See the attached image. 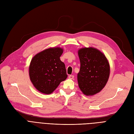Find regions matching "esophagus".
Wrapping results in <instances>:
<instances>
[{
	"label": "esophagus",
	"instance_id": "1",
	"mask_svg": "<svg viewBox=\"0 0 134 134\" xmlns=\"http://www.w3.org/2000/svg\"><path fill=\"white\" fill-rule=\"evenodd\" d=\"M74 76L73 75H69V79H73V78H74Z\"/></svg>",
	"mask_w": 134,
	"mask_h": 134
}]
</instances>
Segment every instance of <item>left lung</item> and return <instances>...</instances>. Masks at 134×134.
<instances>
[{
  "instance_id": "8db88e82",
  "label": "left lung",
  "mask_w": 134,
  "mask_h": 134,
  "mask_svg": "<svg viewBox=\"0 0 134 134\" xmlns=\"http://www.w3.org/2000/svg\"><path fill=\"white\" fill-rule=\"evenodd\" d=\"M80 62L77 82L82 93L94 95L107 84L110 75V65L105 55L94 48H84L78 50Z\"/></svg>"
}]
</instances>
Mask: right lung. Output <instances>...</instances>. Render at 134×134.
Instances as JSON below:
<instances>
[{"label": "right lung", "mask_w": 134, "mask_h": 134, "mask_svg": "<svg viewBox=\"0 0 134 134\" xmlns=\"http://www.w3.org/2000/svg\"><path fill=\"white\" fill-rule=\"evenodd\" d=\"M63 53L61 48H50L32 58L29 69L30 79L40 93H52L67 78L65 65L60 59Z\"/></svg>", "instance_id": "1"}]
</instances>
